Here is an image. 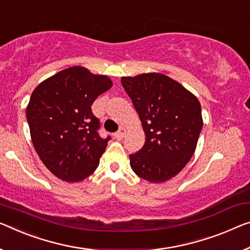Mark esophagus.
I'll return each mask as SVG.
<instances>
[{"label": "esophagus", "instance_id": "esophagus-1", "mask_svg": "<svg viewBox=\"0 0 250 250\" xmlns=\"http://www.w3.org/2000/svg\"><path fill=\"white\" fill-rule=\"evenodd\" d=\"M125 132H126V129L124 128V127H121L120 129L117 130L116 133L114 134V136H115V138H116V140H118V141H121L123 137H124V135H125Z\"/></svg>", "mask_w": 250, "mask_h": 250}]
</instances>
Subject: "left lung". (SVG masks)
Here are the masks:
<instances>
[{
    "instance_id": "obj_1",
    "label": "left lung",
    "mask_w": 250,
    "mask_h": 250,
    "mask_svg": "<svg viewBox=\"0 0 250 250\" xmlns=\"http://www.w3.org/2000/svg\"><path fill=\"white\" fill-rule=\"evenodd\" d=\"M146 135L140 151L129 155L130 167L149 182L173 178L193 155L202 129L198 98L162 74L123 77Z\"/></svg>"
}]
</instances>
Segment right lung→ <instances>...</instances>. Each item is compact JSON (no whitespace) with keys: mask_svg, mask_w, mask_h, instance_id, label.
<instances>
[{"mask_svg":"<svg viewBox=\"0 0 250 250\" xmlns=\"http://www.w3.org/2000/svg\"><path fill=\"white\" fill-rule=\"evenodd\" d=\"M107 76L71 67L50 77L33 90L26 120L33 146L57 178L82 181L97 168L108 135L103 138L91 105L112 87Z\"/></svg>","mask_w":250,"mask_h":250,"instance_id":"1","label":"right lung"}]
</instances>
